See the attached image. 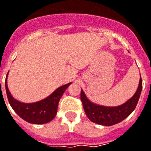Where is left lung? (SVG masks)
Returning a JSON list of instances; mask_svg holds the SVG:
<instances>
[{
  "instance_id": "obj_1",
  "label": "left lung",
  "mask_w": 151,
  "mask_h": 151,
  "mask_svg": "<svg viewBox=\"0 0 151 151\" xmlns=\"http://www.w3.org/2000/svg\"><path fill=\"white\" fill-rule=\"evenodd\" d=\"M141 90L142 80L140 78L136 93L122 105L118 106H105L95 104L87 98L83 90L81 91V101L83 102L85 113L91 122L109 127L121 122L135 110L140 98Z\"/></svg>"
}]
</instances>
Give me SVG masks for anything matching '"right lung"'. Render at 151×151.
<instances>
[{"label": "right lung", "instance_id": "obj_1", "mask_svg": "<svg viewBox=\"0 0 151 151\" xmlns=\"http://www.w3.org/2000/svg\"><path fill=\"white\" fill-rule=\"evenodd\" d=\"M7 75L6 78V91L10 105L21 118L26 121L27 122L32 124L48 123L55 117L58 110V101L63 96L64 91L71 84V83H69L59 87L51 95L41 101L33 103H24L17 101L11 96L7 86Z\"/></svg>", "mask_w": 151, "mask_h": 151}]
</instances>
